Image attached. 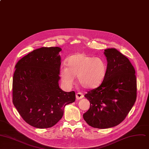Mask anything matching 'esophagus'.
<instances>
[{
  "mask_svg": "<svg viewBox=\"0 0 149 149\" xmlns=\"http://www.w3.org/2000/svg\"><path fill=\"white\" fill-rule=\"evenodd\" d=\"M84 97V95L82 93H77L76 95V100H80V99H82Z\"/></svg>",
  "mask_w": 149,
  "mask_h": 149,
  "instance_id": "obj_1",
  "label": "esophagus"
}]
</instances>
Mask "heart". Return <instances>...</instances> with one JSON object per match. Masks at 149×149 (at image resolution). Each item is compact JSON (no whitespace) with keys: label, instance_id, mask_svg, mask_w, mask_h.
Masks as SVG:
<instances>
[{"label":"heart","instance_id":"1","mask_svg":"<svg viewBox=\"0 0 149 149\" xmlns=\"http://www.w3.org/2000/svg\"><path fill=\"white\" fill-rule=\"evenodd\" d=\"M67 65L60 68V77L67 89L74 84L75 76L84 88L94 89L103 82L107 75V64L104 59L84 53L70 55L67 60Z\"/></svg>","mask_w":149,"mask_h":149}]
</instances>
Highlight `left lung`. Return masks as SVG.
Returning <instances> with one entry per match:
<instances>
[{
    "mask_svg": "<svg viewBox=\"0 0 149 149\" xmlns=\"http://www.w3.org/2000/svg\"><path fill=\"white\" fill-rule=\"evenodd\" d=\"M107 75L101 85L85 95L90 102L83 118L91 127L109 128L120 123L136 98L135 71L131 62L115 48L104 50Z\"/></svg>",
    "mask_w": 149,
    "mask_h": 149,
    "instance_id": "1",
    "label": "left lung"
}]
</instances>
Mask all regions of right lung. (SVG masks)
I'll return each instance as SVG.
<instances>
[{
  "label": "right lung",
  "instance_id": "right-lung-1",
  "mask_svg": "<svg viewBox=\"0 0 149 149\" xmlns=\"http://www.w3.org/2000/svg\"><path fill=\"white\" fill-rule=\"evenodd\" d=\"M60 47H42L19 60L13 76V101L25 122L48 128L63 117L66 105L74 102L75 93L60 89Z\"/></svg>",
  "mask_w": 149,
  "mask_h": 149
}]
</instances>
